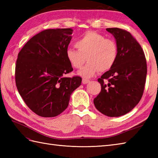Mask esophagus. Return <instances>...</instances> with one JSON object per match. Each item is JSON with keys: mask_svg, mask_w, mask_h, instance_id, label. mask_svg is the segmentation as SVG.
<instances>
[{"mask_svg": "<svg viewBox=\"0 0 158 158\" xmlns=\"http://www.w3.org/2000/svg\"><path fill=\"white\" fill-rule=\"evenodd\" d=\"M89 80H88V79H84V78L82 79L83 84H87V83H89Z\"/></svg>", "mask_w": 158, "mask_h": 158, "instance_id": "34e87169", "label": "esophagus"}]
</instances>
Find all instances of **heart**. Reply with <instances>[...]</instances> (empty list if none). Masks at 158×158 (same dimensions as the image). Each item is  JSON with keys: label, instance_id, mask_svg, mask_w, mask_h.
<instances>
[{"label": "heart", "instance_id": "b5f03b06", "mask_svg": "<svg viewBox=\"0 0 158 158\" xmlns=\"http://www.w3.org/2000/svg\"><path fill=\"white\" fill-rule=\"evenodd\" d=\"M77 49L68 48L66 59L75 69H80L87 60L88 62L78 72V75L91 77L98 73L106 71L115 64L118 57V47L113 39L94 31L86 32L75 42Z\"/></svg>", "mask_w": 158, "mask_h": 158}]
</instances>
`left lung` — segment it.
Masks as SVG:
<instances>
[{
  "instance_id": "1",
  "label": "left lung",
  "mask_w": 158,
  "mask_h": 158,
  "mask_svg": "<svg viewBox=\"0 0 158 158\" xmlns=\"http://www.w3.org/2000/svg\"><path fill=\"white\" fill-rule=\"evenodd\" d=\"M115 39L118 57L115 64L98 81L101 92L94 99L96 109L109 117H119L132 110L143 94L147 62L143 50L129 32L106 28Z\"/></svg>"
}]
</instances>
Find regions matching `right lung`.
<instances>
[{"mask_svg": "<svg viewBox=\"0 0 158 158\" xmlns=\"http://www.w3.org/2000/svg\"><path fill=\"white\" fill-rule=\"evenodd\" d=\"M73 31L45 30L30 39L18 53L17 88L30 109L41 117L62 113L69 106L71 94L81 85L80 77H64L73 70L66 56Z\"/></svg>", "mask_w": 158, "mask_h": 158, "instance_id": "right-lung-1", "label": "right lung"}]
</instances>
